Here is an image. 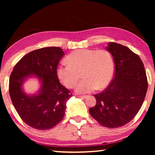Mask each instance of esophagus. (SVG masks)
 Returning <instances> with one entry per match:
<instances>
[{"label": "esophagus", "instance_id": "34e87169", "mask_svg": "<svg viewBox=\"0 0 155 155\" xmlns=\"http://www.w3.org/2000/svg\"><path fill=\"white\" fill-rule=\"evenodd\" d=\"M87 97V96H78V98H83V99H85Z\"/></svg>", "mask_w": 155, "mask_h": 155}]
</instances>
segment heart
I'll list each match as a JSON object with an SVG mask.
<instances>
[{
    "instance_id": "heart-1",
    "label": "heart",
    "mask_w": 155,
    "mask_h": 155,
    "mask_svg": "<svg viewBox=\"0 0 155 155\" xmlns=\"http://www.w3.org/2000/svg\"><path fill=\"white\" fill-rule=\"evenodd\" d=\"M66 62L68 65L61 64L57 67L56 75L65 87L72 89L77 85L81 74L83 79L76 87L77 94L105 88L114 75V60L105 50H76L67 56Z\"/></svg>"
}]
</instances>
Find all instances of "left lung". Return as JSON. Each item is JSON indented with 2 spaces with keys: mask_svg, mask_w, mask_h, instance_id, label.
<instances>
[{
  "mask_svg": "<svg viewBox=\"0 0 155 155\" xmlns=\"http://www.w3.org/2000/svg\"><path fill=\"white\" fill-rule=\"evenodd\" d=\"M106 49L114 58V77L105 90L94 94L96 104L89 112L100 124L114 128L127 124L137 115L145 98L148 81L137 54L115 42L108 43Z\"/></svg>",
  "mask_w": 155,
  "mask_h": 155,
  "instance_id": "left-lung-1",
  "label": "left lung"
}]
</instances>
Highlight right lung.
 <instances>
[{"instance_id":"add662e5","label":"right lung","mask_w":155,"mask_h":155,"mask_svg":"<svg viewBox=\"0 0 155 155\" xmlns=\"http://www.w3.org/2000/svg\"><path fill=\"white\" fill-rule=\"evenodd\" d=\"M59 47L31 51L15 65L9 78V95L18 115L26 124L38 130L53 128L64 118L67 101L72 96L59 82L56 68L64 55ZM40 81L38 93L28 94L23 85L28 78Z\"/></svg>"}]
</instances>
